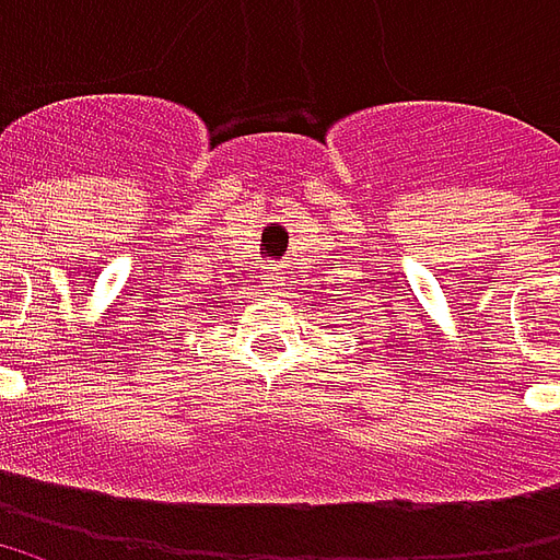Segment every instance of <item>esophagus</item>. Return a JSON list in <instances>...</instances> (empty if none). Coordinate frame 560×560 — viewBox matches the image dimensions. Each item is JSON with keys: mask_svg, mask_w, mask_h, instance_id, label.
Segmentation results:
<instances>
[{"mask_svg": "<svg viewBox=\"0 0 560 560\" xmlns=\"http://www.w3.org/2000/svg\"><path fill=\"white\" fill-rule=\"evenodd\" d=\"M281 276L279 272H276V267H269V288H281Z\"/></svg>", "mask_w": 560, "mask_h": 560, "instance_id": "1", "label": "esophagus"}]
</instances>
